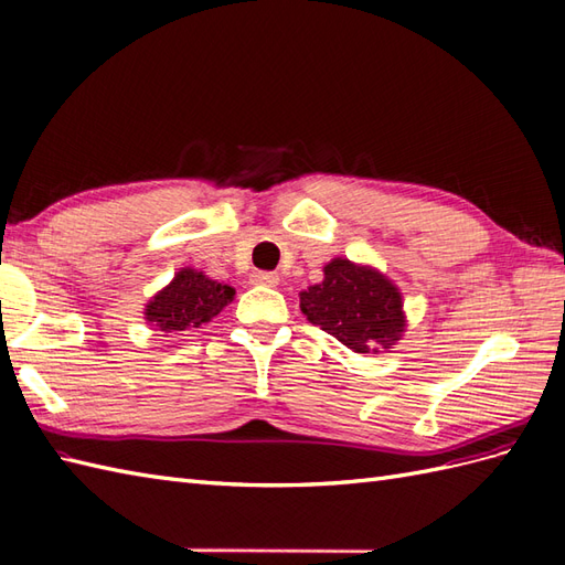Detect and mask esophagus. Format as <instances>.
<instances>
[{
  "instance_id": "1",
  "label": "esophagus",
  "mask_w": 565,
  "mask_h": 565,
  "mask_svg": "<svg viewBox=\"0 0 565 565\" xmlns=\"http://www.w3.org/2000/svg\"><path fill=\"white\" fill-rule=\"evenodd\" d=\"M252 282L254 285H264V287H275L280 282V278L275 273H266V270H258L252 275Z\"/></svg>"
}]
</instances>
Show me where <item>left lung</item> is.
I'll list each match as a JSON object with an SVG mask.
<instances>
[{"label": "left lung", "instance_id": "8db88e82", "mask_svg": "<svg viewBox=\"0 0 565 565\" xmlns=\"http://www.w3.org/2000/svg\"><path fill=\"white\" fill-rule=\"evenodd\" d=\"M323 275V282L299 295V307L311 323L354 352L388 348L401 340L405 330L403 299L391 280L348 258L330 260Z\"/></svg>", "mask_w": 565, "mask_h": 565}]
</instances>
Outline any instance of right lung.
<instances>
[{
    "label": "right lung",
    "instance_id": "add662e5",
    "mask_svg": "<svg viewBox=\"0 0 565 565\" xmlns=\"http://www.w3.org/2000/svg\"><path fill=\"white\" fill-rule=\"evenodd\" d=\"M232 297H235V290L230 285L209 280L203 273L184 268L174 275V280L164 290L148 301L146 319L164 333L186 330L189 326L199 328L223 311Z\"/></svg>",
    "mask_w": 565,
    "mask_h": 565
}]
</instances>
